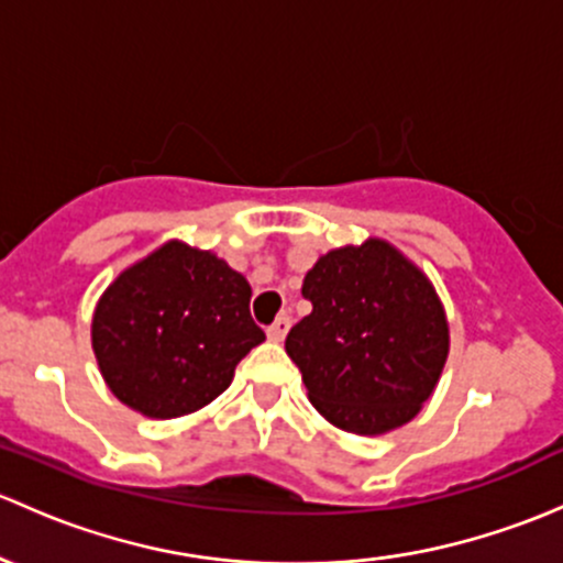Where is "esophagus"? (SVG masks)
Returning a JSON list of instances; mask_svg holds the SVG:
<instances>
[{
    "label": "esophagus",
    "mask_w": 563,
    "mask_h": 563,
    "mask_svg": "<svg viewBox=\"0 0 563 563\" xmlns=\"http://www.w3.org/2000/svg\"><path fill=\"white\" fill-rule=\"evenodd\" d=\"M288 329H291V318L280 316L269 329H266V334H269L272 342H283V336L288 334Z\"/></svg>",
    "instance_id": "34e87169"
}]
</instances>
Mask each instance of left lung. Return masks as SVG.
<instances>
[{"instance_id": "8db88e82", "label": "left lung", "mask_w": 563, "mask_h": 563, "mask_svg": "<svg viewBox=\"0 0 563 563\" xmlns=\"http://www.w3.org/2000/svg\"><path fill=\"white\" fill-rule=\"evenodd\" d=\"M301 297L312 312L288 331L310 401L353 434H383L418 416L448 358L434 288L388 242L318 258Z\"/></svg>"}]
</instances>
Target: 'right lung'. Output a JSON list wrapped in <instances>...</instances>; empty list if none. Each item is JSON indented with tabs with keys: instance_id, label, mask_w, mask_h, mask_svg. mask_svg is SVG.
Segmentation results:
<instances>
[{
	"instance_id": "add662e5",
	"label": "right lung",
	"mask_w": 563,
	"mask_h": 563,
	"mask_svg": "<svg viewBox=\"0 0 563 563\" xmlns=\"http://www.w3.org/2000/svg\"><path fill=\"white\" fill-rule=\"evenodd\" d=\"M91 340L123 405L147 418H177L221 396L264 331L251 318V286L240 272L167 242L104 291Z\"/></svg>"
}]
</instances>
